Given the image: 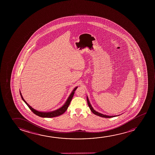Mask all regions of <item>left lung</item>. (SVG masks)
<instances>
[{"mask_svg":"<svg viewBox=\"0 0 155 155\" xmlns=\"http://www.w3.org/2000/svg\"><path fill=\"white\" fill-rule=\"evenodd\" d=\"M87 103H88V106H89V107L90 109H91V112L93 113L94 114L97 115L98 116H99V117H105V118H110V117H116V116H108V115H106L102 114L101 113H100L97 112H96L95 110H94L93 108L92 107V106H91V105L90 104V102H89V100H88V98L87 97Z\"/></svg>","mask_w":155,"mask_h":155,"instance_id":"1","label":"left lung"}]
</instances>
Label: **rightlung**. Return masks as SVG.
Listing matches in <instances>:
<instances>
[{
  "label": "right lung",
  "instance_id": "1",
  "mask_svg": "<svg viewBox=\"0 0 155 155\" xmlns=\"http://www.w3.org/2000/svg\"><path fill=\"white\" fill-rule=\"evenodd\" d=\"M77 88V87L74 88V89L73 90L72 93H71L70 95L69 96V97H68V100L66 101L65 104H64V106H62L59 109H58L57 110H54V111H52V112H39V111L34 110V108H32V107L30 106L27 103V102H26L24 100L23 97V96L21 95V91H20V95H21L22 100H23L24 102L26 104L28 105V107L30 108V110H32V112L34 113L35 114H36V115H38V117H48V118H49V117H53L59 116L60 115L64 114V113L66 112V110L68 108V106H69V104H70L71 101L72 100L73 96L74 95V91L76 90Z\"/></svg>",
  "mask_w": 155,
  "mask_h": 155
}]
</instances>
